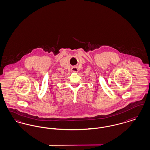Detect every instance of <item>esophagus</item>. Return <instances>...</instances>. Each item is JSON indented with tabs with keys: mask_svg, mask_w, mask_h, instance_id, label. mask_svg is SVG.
Segmentation results:
<instances>
[{
	"mask_svg": "<svg viewBox=\"0 0 150 150\" xmlns=\"http://www.w3.org/2000/svg\"><path fill=\"white\" fill-rule=\"evenodd\" d=\"M71 70L72 71L74 72H78V68L76 67H74L72 68Z\"/></svg>",
	"mask_w": 150,
	"mask_h": 150,
	"instance_id": "1",
	"label": "esophagus"
}]
</instances>
